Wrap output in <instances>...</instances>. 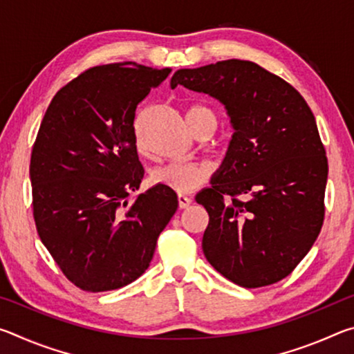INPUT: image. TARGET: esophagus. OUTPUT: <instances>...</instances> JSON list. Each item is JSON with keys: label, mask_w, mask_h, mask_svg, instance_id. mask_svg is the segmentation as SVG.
Returning a JSON list of instances; mask_svg holds the SVG:
<instances>
[{"label": "esophagus", "mask_w": 354, "mask_h": 354, "mask_svg": "<svg viewBox=\"0 0 354 354\" xmlns=\"http://www.w3.org/2000/svg\"><path fill=\"white\" fill-rule=\"evenodd\" d=\"M178 205H179V209H187L192 205V198H189V196L184 195V194H179L178 195Z\"/></svg>", "instance_id": "esophagus-1"}]
</instances>
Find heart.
<instances>
[{
    "mask_svg": "<svg viewBox=\"0 0 354 354\" xmlns=\"http://www.w3.org/2000/svg\"><path fill=\"white\" fill-rule=\"evenodd\" d=\"M195 118H211L212 122L217 123V117L212 109L206 106H192L187 111V120ZM137 148L143 153L145 148L140 142H137ZM209 178V169L203 164L196 162H183V160H175V162L160 165L151 171V181L156 185L169 189L178 194H187L200 185L206 183Z\"/></svg>",
    "mask_w": 354,
    "mask_h": 354,
    "instance_id": "heart-1",
    "label": "heart"
}]
</instances>
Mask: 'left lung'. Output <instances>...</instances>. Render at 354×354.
<instances>
[{
    "label": "left lung",
    "instance_id": "8db88e82",
    "mask_svg": "<svg viewBox=\"0 0 354 354\" xmlns=\"http://www.w3.org/2000/svg\"><path fill=\"white\" fill-rule=\"evenodd\" d=\"M170 86L218 100L234 129L212 185L195 196L209 214L203 253L237 286L278 283L325 218L328 159L313 111L289 82L239 59L181 68Z\"/></svg>",
    "mask_w": 354,
    "mask_h": 354
}]
</instances>
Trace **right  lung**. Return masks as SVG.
I'll use <instances>...</instances> for the list:
<instances>
[{"mask_svg":"<svg viewBox=\"0 0 354 354\" xmlns=\"http://www.w3.org/2000/svg\"><path fill=\"white\" fill-rule=\"evenodd\" d=\"M170 71L134 62L88 68L55 95L41 120L29 165L35 226L82 290H113L139 278L176 212V194L160 185L128 200L145 173L137 104Z\"/></svg>","mask_w":354,"mask_h":354,"instance_id":"add662e5","label":"right lung"}]
</instances>
